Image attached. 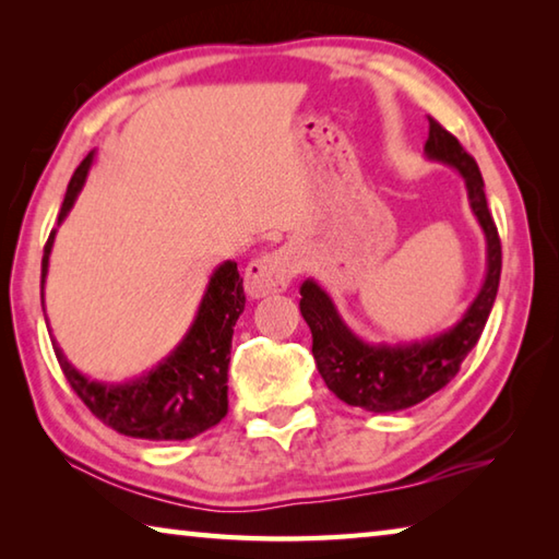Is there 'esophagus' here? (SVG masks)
I'll return each instance as SVG.
<instances>
[{
  "label": "esophagus",
  "instance_id": "34e87169",
  "mask_svg": "<svg viewBox=\"0 0 559 559\" xmlns=\"http://www.w3.org/2000/svg\"><path fill=\"white\" fill-rule=\"evenodd\" d=\"M293 278V259L288 251H271L253 259L243 273V286L251 298L283 293Z\"/></svg>",
  "mask_w": 559,
  "mask_h": 559
}]
</instances>
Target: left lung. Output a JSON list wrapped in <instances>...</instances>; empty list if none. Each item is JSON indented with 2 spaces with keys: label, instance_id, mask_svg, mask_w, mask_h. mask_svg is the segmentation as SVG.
<instances>
[{
  "label": "left lung",
  "instance_id": "obj_1",
  "mask_svg": "<svg viewBox=\"0 0 559 559\" xmlns=\"http://www.w3.org/2000/svg\"><path fill=\"white\" fill-rule=\"evenodd\" d=\"M424 153L463 177L471 210L486 234V278L459 323L439 335L404 345L367 343L343 323L335 302L313 278L302 281L300 286V313L313 333V357L320 377L337 400L374 414L409 409L456 377L461 362L484 333L500 283V239L488 212L476 159L433 118H429Z\"/></svg>",
  "mask_w": 559,
  "mask_h": 559
}]
</instances>
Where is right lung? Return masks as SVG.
Returning a JSON list of instances; mask_svg holds the SVG:
<instances>
[{"mask_svg":"<svg viewBox=\"0 0 559 559\" xmlns=\"http://www.w3.org/2000/svg\"><path fill=\"white\" fill-rule=\"evenodd\" d=\"M93 153L75 167L66 189L59 224L73 210L75 197L86 185ZM56 229L49 234L41 259V302L44 283L49 273V257ZM243 278L234 261H224L214 269L206 283L200 308L192 325L177 347L153 370L122 384L88 380L66 359L56 340L53 353L59 359L66 380L81 402L98 416L103 424L118 433L147 441H185L212 429L229 412V353L234 325L243 313Z\"/></svg>","mask_w":559,"mask_h":559,"instance_id":"obj_1","label":"right lung"}]
</instances>
